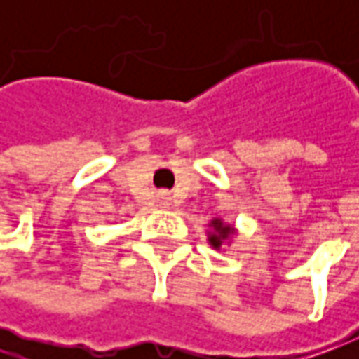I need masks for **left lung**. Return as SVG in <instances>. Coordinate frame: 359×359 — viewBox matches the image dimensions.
Segmentation results:
<instances>
[{
  "instance_id": "obj_1",
  "label": "left lung",
  "mask_w": 359,
  "mask_h": 359,
  "mask_svg": "<svg viewBox=\"0 0 359 359\" xmlns=\"http://www.w3.org/2000/svg\"><path fill=\"white\" fill-rule=\"evenodd\" d=\"M212 231H210V243L214 245L215 250H219L222 241L228 240L229 236L233 233V228L231 226H226L222 219H212Z\"/></svg>"
}]
</instances>
